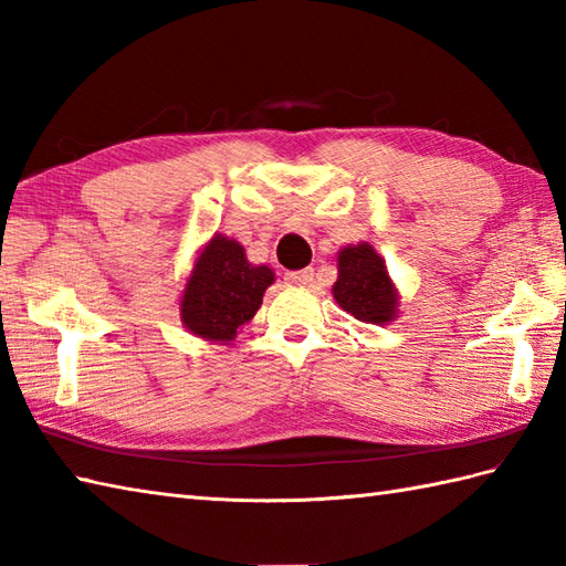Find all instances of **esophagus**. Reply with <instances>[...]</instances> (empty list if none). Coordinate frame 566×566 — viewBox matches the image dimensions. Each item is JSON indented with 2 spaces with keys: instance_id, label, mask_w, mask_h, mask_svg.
Segmentation results:
<instances>
[{
  "instance_id": "34e87169",
  "label": "esophagus",
  "mask_w": 566,
  "mask_h": 566,
  "mask_svg": "<svg viewBox=\"0 0 566 566\" xmlns=\"http://www.w3.org/2000/svg\"><path fill=\"white\" fill-rule=\"evenodd\" d=\"M284 280L290 284H298V286H306L314 282V270L311 268H304V270H296V272H286Z\"/></svg>"
}]
</instances>
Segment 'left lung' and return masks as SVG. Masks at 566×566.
<instances>
[{"label": "left lung", "mask_w": 566, "mask_h": 566, "mask_svg": "<svg viewBox=\"0 0 566 566\" xmlns=\"http://www.w3.org/2000/svg\"><path fill=\"white\" fill-rule=\"evenodd\" d=\"M333 296L357 321L389 323L396 316V292L389 272L377 250L367 243L340 250Z\"/></svg>", "instance_id": "1"}]
</instances>
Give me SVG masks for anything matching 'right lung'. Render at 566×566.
<instances>
[{"mask_svg":"<svg viewBox=\"0 0 566 566\" xmlns=\"http://www.w3.org/2000/svg\"><path fill=\"white\" fill-rule=\"evenodd\" d=\"M272 282L274 272L264 264H250L243 245L213 235L187 280L179 304L182 323L207 340H233L238 328L258 314Z\"/></svg>","mask_w":566,"mask_h":566,"instance_id":"add662e5","label":"right lung"}]
</instances>
